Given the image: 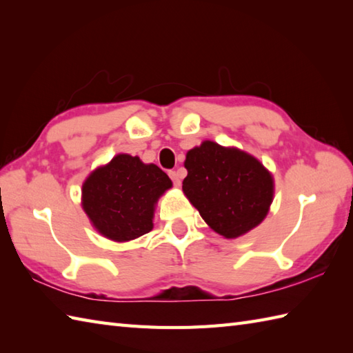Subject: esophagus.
<instances>
[{
    "instance_id": "34e87169",
    "label": "esophagus",
    "mask_w": 353,
    "mask_h": 353,
    "mask_svg": "<svg viewBox=\"0 0 353 353\" xmlns=\"http://www.w3.org/2000/svg\"><path fill=\"white\" fill-rule=\"evenodd\" d=\"M168 176H170V179L172 181V183H174V186H179V185H181V177H179V172H176V171H170V172H168Z\"/></svg>"
}]
</instances>
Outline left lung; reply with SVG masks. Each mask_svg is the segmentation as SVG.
Segmentation results:
<instances>
[{"instance_id":"obj_1","label":"left lung","mask_w":353,"mask_h":353,"mask_svg":"<svg viewBox=\"0 0 353 353\" xmlns=\"http://www.w3.org/2000/svg\"><path fill=\"white\" fill-rule=\"evenodd\" d=\"M183 192L209 226L236 238L265 219L273 200V177L253 156L212 141L186 153Z\"/></svg>"}]
</instances>
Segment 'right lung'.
<instances>
[{
    "label": "right lung",
    "instance_id": "1",
    "mask_svg": "<svg viewBox=\"0 0 353 353\" xmlns=\"http://www.w3.org/2000/svg\"><path fill=\"white\" fill-rule=\"evenodd\" d=\"M171 188L157 165L118 154L83 185V209L95 229L114 241H130L153 229L154 203Z\"/></svg>",
    "mask_w": 353,
    "mask_h": 353
}]
</instances>
